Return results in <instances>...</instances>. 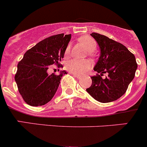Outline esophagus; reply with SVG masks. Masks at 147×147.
I'll return each mask as SVG.
<instances>
[{
    "mask_svg": "<svg viewBox=\"0 0 147 147\" xmlns=\"http://www.w3.org/2000/svg\"><path fill=\"white\" fill-rule=\"evenodd\" d=\"M71 74H72V73H71ZM72 75H73V76H74V77H75V78H78V79H80V78H81V76H80V75H76V74H74V73H72Z\"/></svg>",
    "mask_w": 147,
    "mask_h": 147,
    "instance_id": "34e87169",
    "label": "esophagus"
}]
</instances>
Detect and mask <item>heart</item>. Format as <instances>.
Segmentation results:
<instances>
[{"label":"heart","instance_id":"heart-1","mask_svg":"<svg viewBox=\"0 0 147 147\" xmlns=\"http://www.w3.org/2000/svg\"><path fill=\"white\" fill-rule=\"evenodd\" d=\"M78 40L85 46L86 50L88 51V53L90 56L94 55V51H95L97 47V43L94 38L90 36H83L80 37ZM70 51L71 47L70 45L69 44L67 45L64 51V57H69ZM65 67L69 72L80 75L86 73L88 69H90L91 63L88 60H80L74 59H71L69 61H67Z\"/></svg>","mask_w":147,"mask_h":147}]
</instances>
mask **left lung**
<instances>
[{"label": "left lung", "mask_w": 147, "mask_h": 147, "mask_svg": "<svg viewBox=\"0 0 147 147\" xmlns=\"http://www.w3.org/2000/svg\"><path fill=\"white\" fill-rule=\"evenodd\" d=\"M90 35L98 42L101 55L94 69L98 74L91 77L92 84L86 90L99 102L115 101L126 92L134 78L137 69L135 57L120 42L96 32ZM105 73L107 76L103 79L101 76Z\"/></svg>", "instance_id": "left-lung-1"}]
</instances>
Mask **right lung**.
Here are the masks:
<instances>
[{"instance_id": "right-lung-1", "label": "right lung", "mask_w": 147, "mask_h": 147, "mask_svg": "<svg viewBox=\"0 0 147 147\" xmlns=\"http://www.w3.org/2000/svg\"><path fill=\"white\" fill-rule=\"evenodd\" d=\"M71 35L64 33L52 35L42 40L24 53L18 63L15 81L18 90L27 105L38 107L50 101L57 92L63 75L49 74L53 64L62 67L60 61L64 58V51Z\"/></svg>"}]
</instances>
